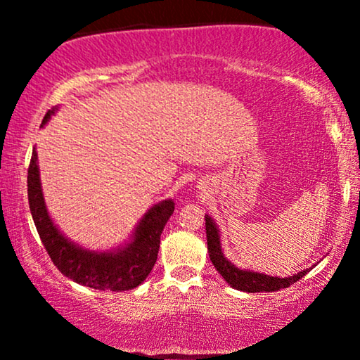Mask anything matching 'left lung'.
<instances>
[{
    "label": "left lung",
    "instance_id": "8db88e82",
    "mask_svg": "<svg viewBox=\"0 0 360 360\" xmlns=\"http://www.w3.org/2000/svg\"><path fill=\"white\" fill-rule=\"evenodd\" d=\"M206 220V240H208V254L212 259L213 266L217 267V271L220 272L221 278L230 284V286L238 289V291L245 292H271V291H279L291 284H295L296 281L303 278L309 269H304L298 272V274L288 276V278H278V276H267L262 272H254L249 269H238L237 266H233L229 259L223 255L221 252V242H220V232H218V226L214 225L213 218L205 214Z\"/></svg>",
    "mask_w": 360,
    "mask_h": 360
}]
</instances>
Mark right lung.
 <instances>
[{
	"label": "right lung",
	"instance_id": "obj_1",
	"mask_svg": "<svg viewBox=\"0 0 360 360\" xmlns=\"http://www.w3.org/2000/svg\"><path fill=\"white\" fill-rule=\"evenodd\" d=\"M53 108L45 115L42 125L51 120ZM28 205L34 218L37 232L40 235L45 250L62 274L74 283L100 291H128L140 286L150 274L157 260L160 245V233L171 214L174 213V201L164 200L152 206L139 221L130 242L118 249L98 252L82 249L69 240L52 221L45 206L42 183H40L37 150L32 152L28 167Z\"/></svg>",
	"mask_w": 360,
	"mask_h": 360
}]
</instances>
